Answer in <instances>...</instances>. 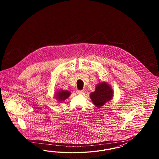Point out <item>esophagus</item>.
I'll list each match as a JSON object with an SVG mask.
<instances>
[{"label":"esophagus","mask_w":159,"mask_h":159,"mask_svg":"<svg viewBox=\"0 0 159 159\" xmlns=\"http://www.w3.org/2000/svg\"><path fill=\"white\" fill-rule=\"evenodd\" d=\"M77 92V94H83L84 92V90H77L76 91Z\"/></svg>","instance_id":"34e87169"}]
</instances>
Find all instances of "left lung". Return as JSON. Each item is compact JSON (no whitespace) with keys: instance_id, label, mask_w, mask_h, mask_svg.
<instances>
[{"instance_id":"obj_1","label":"left lung","mask_w":159,"mask_h":159,"mask_svg":"<svg viewBox=\"0 0 159 159\" xmlns=\"http://www.w3.org/2000/svg\"><path fill=\"white\" fill-rule=\"evenodd\" d=\"M113 97V91L111 87L105 82L98 84L95 92L90 94V98L96 107L100 108L107 101H110Z\"/></svg>"}]
</instances>
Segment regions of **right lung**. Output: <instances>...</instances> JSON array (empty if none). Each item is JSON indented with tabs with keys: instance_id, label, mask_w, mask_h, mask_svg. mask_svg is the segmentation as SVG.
<instances>
[{
	"instance_id": "1",
	"label": "right lung",
	"mask_w": 159,
	"mask_h": 159,
	"mask_svg": "<svg viewBox=\"0 0 159 159\" xmlns=\"http://www.w3.org/2000/svg\"><path fill=\"white\" fill-rule=\"evenodd\" d=\"M70 95V92L66 90H60L57 93L55 96L59 101H63Z\"/></svg>"
}]
</instances>
